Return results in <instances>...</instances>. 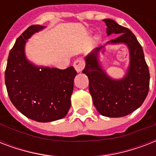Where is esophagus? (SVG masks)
I'll use <instances>...</instances> for the list:
<instances>
[{
    "label": "esophagus",
    "mask_w": 156,
    "mask_h": 156,
    "mask_svg": "<svg viewBox=\"0 0 156 156\" xmlns=\"http://www.w3.org/2000/svg\"><path fill=\"white\" fill-rule=\"evenodd\" d=\"M84 66H85V62L83 60H81V59H78L73 62V67L78 73H80L81 71L83 70L84 69Z\"/></svg>",
    "instance_id": "esophagus-1"
}]
</instances>
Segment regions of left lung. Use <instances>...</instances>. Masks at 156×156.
<instances>
[{"label": "left lung", "mask_w": 156, "mask_h": 156, "mask_svg": "<svg viewBox=\"0 0 156 156\" xmlns=\"http://www.w3.org/2000/svg\"><path fill=\"white\" fill-rule=\"evenodd\" d=\"M107 34H118L109 43H124L130 53V64L126 77L113 80L100 66L96 48L86 56V66L83 73L89 79V90L93 104L101 115L108 117H121L133 112L144 102L150 85V73L145 61L143 48L129 29L119 25L112 19H104Z\"/></svg>", "instance_id": "8db88e82"}]
</instances>
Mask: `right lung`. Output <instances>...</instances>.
<instances>
[{
  "instance_id": "obj_1",
  "label": "right lung",
  "mask_w": 156,
  "mask_h": 156,
  "mask_svg": "<svg viewBox=\"0 0 156 156\" xmlns=\"http://www.w3.org/2000/svg\"><path fill=\"white\" fill-rule=\"evenodd\" d=\"M44 27L32 25L17 39L9 54L5 82L9 97L18 111L39 122L61 119L68 113L77 72L36 67L26 59V40Z\"/></svg>"
}]
</instances>
